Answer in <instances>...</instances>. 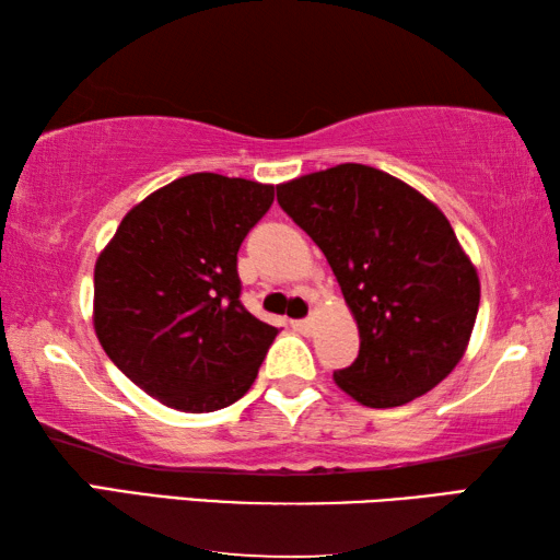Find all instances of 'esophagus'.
<instances>
[{
	"label": "esophagus",
	"mask_w": 560,
	"mask_h": 560,
	"mask_svg": "<svg viewBox=\"0 0 560 560\" xmlns=\"http://www.w3.org/2000/svg\"><path fill=\"white\" fill-rule=\"evenodd\" d=\"M293 328L301 330V334H314V318H299V320H293Z\"/></svg>",
	"instance_id": "obj_1"
}]
</instances>
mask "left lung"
Listing matches in <instances>:
<instances>
[{"label":"left lung","instance_id":"left-lung-1","mask_svg":"<svg viewBox=\"0 0 560 560\" xmlns=\"http://www.w3.org/2000/svg\"><path fill=\"white\" fill-rule=\"evenodd\" d=\"M334 269L360 336L336 385L365 407L430 393L467 353L479 273L444 212L383 170L343 163L277 185Z\"/></svg>","mask_w":560,"mask_h":560}]
</instances>
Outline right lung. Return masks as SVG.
Instances as JSON below:
<instances>
[{
	"mask_svg": "<svg viewBox=\"0 0 560 560\" xmlns=\"http://www.w3.org/2000/svg\"><path fill=\"white\" fill-rule=\"evenodd\" d=\"M273 185L195 173L122 217L93 269V328L140 390L173 410L214 412L257 381L279 328L242 306L236 252Z\"/></svg>",
	"mask_w": 560,
	"mask_h": 560,
	"instance_id": "obj_1",
	"label": "right lung"
}]
</instances>
